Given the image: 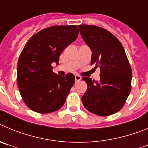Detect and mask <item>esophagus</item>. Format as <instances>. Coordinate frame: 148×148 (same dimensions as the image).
<instances>
[{
  "instance_id": "34e87169",
  "label": "esophagus",
  "mask_w": 148,
  "mask_h": 148,
  "mask_svg": "<svg viewBox=\"0 0 148 148\" xmlns=\"http://www.w3.org/2000/svg\"><path fill=\"white\" fill-rule=\"evenodd\" d=\"M75 82H79L81 79H82V77H81L80 75H75Z\"/></svg>"
}]
</instances>
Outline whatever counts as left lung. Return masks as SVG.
I'll use <instances>...</instances> for the list:
<instances>
[{
  "label": "left lung",
  "instance_id": "obj_1",
  "mask_svg": "<svg viewBox=\"0 0 148 148\" xmlns=\"http://www.w3.org/2000/svg\"><path fill=\"white\" fill-rule=\"evenodd\" d=\"M83 40L92 51L91 64L100 69L99 82L82 77L87 84L82 97L90 113L107 116L122 108L131 90L132 70L121 42L105 29L79 25Z\"/></svg>",
  "mask_w": 148,
  "mask_h": 148
}]
</instances>
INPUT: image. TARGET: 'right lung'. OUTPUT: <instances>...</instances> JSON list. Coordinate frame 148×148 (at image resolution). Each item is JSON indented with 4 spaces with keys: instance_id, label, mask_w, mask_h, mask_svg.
<instances>
[{
    "instance_id": "1",
    "label": "right lung",
    "mask_w": 148,
    "mask_h": 148,
    "mask_svg": "<svg viewBox=\"0 0 148 148\" xmlns=\"http://www.w3.org/2000/svg\"><path fill=\"white\" fill-rule=\"evenodd\" d=\"M78 32L75 25L53 26L40 30L24 46L18 58L17 82L23 101L32 110L52 113L64 104L75 76L57 75L52 64L58 65L60 55Z\"/></svg>"
}]
</instances>
